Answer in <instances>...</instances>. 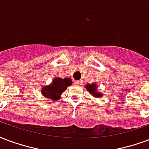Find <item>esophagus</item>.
<instances>
[{
	"label": "esophagus",
	"instance_id": "esophagus-1",
	"mask_svg": "<svg viewBox=\"0 0 149 149\" xmlns=\"http://www.w3.org/2000/svg\"><path fill=\"white\" fill-rule=\"evenodd\" d=\"M83 83V81L82 80H76L74 82L75 84H78V85H80V84H81Z\"/></svg>",
	"mask_w": 149,
	"mask_h": 149
}]
</instances>
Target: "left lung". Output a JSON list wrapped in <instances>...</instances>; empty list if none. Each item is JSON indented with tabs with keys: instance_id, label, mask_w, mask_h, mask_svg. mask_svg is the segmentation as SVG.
I'll use <instances>...</instances> for the list:
<instances>
[{
	"instance_id": "left-lung-1",
	"label": "left lung",
	"mask_w": 149,
	"mask_h": 149,
	"mask_svg": "<svg viewBox=\"0 0 149 149\" xmlns=\"http://www.w3.org/2000/svg\"><path fill=\"white\" fill-rule=\"evenodd\" d=\"M86 89H87V91H88L89 93L92 95L95 98H101V97L103 96V94L100 92V91H98V86H97L96 83H92V84H87L85 86Z\"/></svg>"
}]
</instances>
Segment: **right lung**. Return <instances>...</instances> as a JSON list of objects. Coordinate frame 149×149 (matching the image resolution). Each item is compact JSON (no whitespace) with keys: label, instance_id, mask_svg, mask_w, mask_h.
I'll return each instance as SVG.
<instances>
[{"label":"right lung","instance_id":"1","mask_svg":"<svg viewBox=\"0 0 149 149\" xmlns=\"http://www.w3.org/2000/svg\"><path fill=\"white\" fill-rule=\"evenodd\" d=\"M72 83L71 78L55 77L51 84L43 86L41 88V93L45 99L51 100H58L61 96L62 92L67 89Z\"/></svg>","mask_w":149,"mask_h":149}]
</instances>
